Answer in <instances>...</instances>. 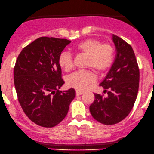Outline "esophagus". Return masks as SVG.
Returning a JSON list of instances; mask_svg holds the SVG:
<instances>
[{
	"mask_svg": "<svg viewBox=\"0 0 154 154\" xmlns=\"http://www.w3.org/2000/svg\"><path fill=\"white\" fill-rule=\"evenodd\" d=\"M75 92H76V95H82V94H83V93H84L83 91H82V90H75Z\"/></svg>",
	"mask_w": 154,
	"mask_h": 154,
	"instance_id": "34e87169",
	"label": "esophagus"
}]
</instances>
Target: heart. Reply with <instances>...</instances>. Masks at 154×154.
<instances>
[{
  "label": "heart",
  "mask_w": 154,
  "mask_h": 154,
  "mask_svg": "<svg viewBox=\"0 0 154 154\" xmlns=\"http://www.w3.org/2000/svg\"><path fill=\"white\" fill-rule=\"evenodd\" d=\"M73 49L88 57L87 67H91L97 73H103L112 67L115 59V50L109 44H102L100 41L87 39L75 45ZM59 64L65 72L72 67V58L67 51H63L59 57ZM95 76L91 71L80 70L71 75L67 84L79 90H84L93 83Z\"/></svg>",
  "instance_id": "obj_1"
}]
</instances>
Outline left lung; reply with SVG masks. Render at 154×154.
Wrapping results in <instances>:
<instances>
[{"label":"left lung","instance_id":"left-lung-1","mask_svg":"<svg viewBox=\"0 0 154 154\" xmlns=\"http://www.w3.org/2000/svg\"><path fill=\"white\" fill-rule=\"evenodd\" d=\"M112 39L116 57L100 84L108 95L95 93V100L90 106L93 118L105 125L116 124L128 116L137 99L140 82V70L131 46L115 34Z\"/></svg>","mask_w":154,"mask_h":154}]
</instances>
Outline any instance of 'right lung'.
I'll return each mask as SVG.
<instances>
[{"label": "right lung", "instance_id": "right-lung-1", "mask_svg": "<svg viewBox=\"0 0 154 154\" xmlns=\"http://www.w3.org/2000/svg\"><path fill=\"white\" fill-rule=\"evenodd\" d=\"M71 41L39 37L23 49L14 68L18 100L32 122L46 128L64 120L75 96L70 88L60 90L64 82L59 57Z\"/></svg>", "mask_w": 154, "mask_h": 154}]
</instances>
